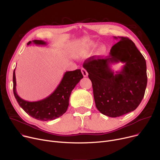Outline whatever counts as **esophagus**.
Segmentation results:
<instances>
[{
	"label": "esophagus",
	"mask_w": 160,
	"mask_h": 160,
	"mask_svg": "<svg viewBox=\"0 0 160 160\" xmlns=\"http://www.w3.org/2000/svg\"><path fill=\"white\" fill-rule=\"evenodd\" d=\"M81 71H82V74H83V77H88V73L87 71H86L85 69L82 68V69H81Z\"/></svg>",
	"instance_id": "1"
}]
</instances>
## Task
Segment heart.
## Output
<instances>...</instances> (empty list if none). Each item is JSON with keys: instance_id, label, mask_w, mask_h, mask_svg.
I'll return each instance as SVG.
<instances>
[{"instance_id": "1", "label": "heart", "mask_w": 160, "mask_h": 160, "mask_svg": "<svg viewBox=\"0 0 160 160\" xmlns=\"http://www.w3.org/2000/svg\"><path fill=\"white\" fill-rule=\"evenodd\" d=\"M97 46H98V44H97V43H89V44L88 45V49H94V48H95ZM105 51H106V48H105V47H102V48H100V50H99V52H100V54H104V53L105 52Z\"/></svg>"}]
</instances>
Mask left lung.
<instances>
[{
	"label": "left lung",
	"instance_id": "left-lung-1",
	"mask_svg": "<svg viewBox=\"0 0 160 160\" xmlns=\"http://www.w3.org/2000/svg\"><path fill=\"white\" fill-rule=\"evenodd\" d=\"M114 45L110 55L104 58L93 56L83 64L92 82L97 110L103 115L117 117L131 112L143 98L147 84V65L143 56L133 42L126 37ZM125 63L121 72L115 73L113 63Z\"/></svg>",
	"mask_w": 160,
	"mask_h": 160
}]
</instances>
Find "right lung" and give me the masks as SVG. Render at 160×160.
Segmentation results:
<instances>
[{
    "label": "right lung",
    "mask_w": 160,
    "mask_h": 160,
    "mask_svg": "<svg viewBox=\"0 0 160 160\" xmlns=\"http://www.w3.org/2000/svg\"><path fill=\"white\" fill-rule=\"evenodd\" d=\"M32 43L38 45H47L46 42L42 40H33L29 41L27 45ZM15 70V69L13 74V90L17 101L27 114L33 118L43 121L56 119L66 112L71 92L83 78L80 69L67 71L60 84L51 95L39 101L29 102L21 98L17 93Z\"/></svg>",
    "instance_id": "1"
}]
</instances>
